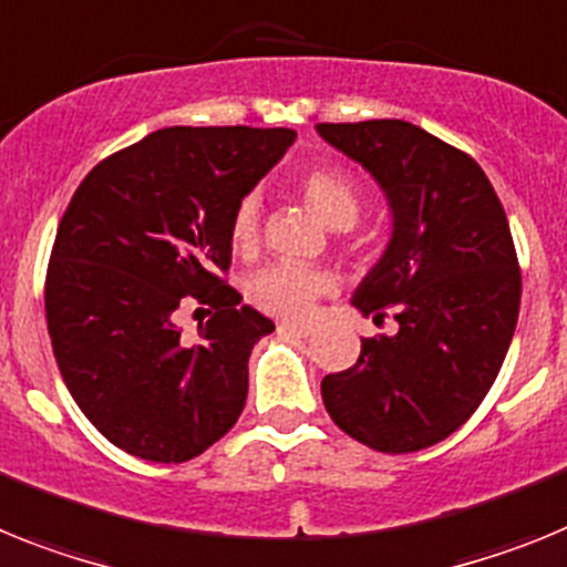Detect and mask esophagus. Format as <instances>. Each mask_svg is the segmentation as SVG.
Masks as SVG:
<instances>
[{"instance_id":"1","label":"esophagus","mask_w":567,"mask_h":567,"mask_svg":"<svg viewBox=\"0 0 567 567\" xmlns=\"http://www.w3.org/2000/svg\"><path fill=\"white\" fill-rule=\"evenodd\" d=\"M277 328H279V331H282V333H293V337H299V339L311 337V333H313L311 324H305V322H279Z\"/></svg>"}]
</instances>
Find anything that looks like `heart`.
Instances as JSON below:
<instances>
[{
  "label": "heart",
  "instance_id": "1",
  "mask_svg": "<svg viewBox=\"0 0 567 567\" xmlns=\"http://www.w3.org/2000/svg\"><path fill=\"white\" fill-rule=\"evenodd\" d=\"M299 194L305 205L322 219L328 228L344 230L357 225L362 214V190L357 182L342 171L333 167H313L299 179ZM259 216H262V202L259 194H245L236 202L230 214V245L239 254H250L259 243ZM333 288L331 277L322 270L305 268L293 262L265 265L248 279V299L265 313L274 317L299 319L311 311L322 293Z\"/></svg>",
  "mask_w": 567,
  "mask_h": 567
}]
</instances>
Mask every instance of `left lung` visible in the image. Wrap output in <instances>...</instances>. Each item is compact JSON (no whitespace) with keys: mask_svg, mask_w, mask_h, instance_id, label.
I'll return each mask as SVG.
<instances>
[{"mask_svg":"<svg viewBox=\"0 0 567 567\" xmlns=\"http://www.w3.org/2000/svg\"><path fill=\"white\" fill-rule=\"evenodd\" d=\"M319 136L382 185L385 256L353 293L373 322L348 371L322 379L331 420L382 454L422 451L465 425L494 385L519 317L522 274L508 216L465 151L402 120L322 122Z\"/></svg>","mask_w":567,"mask_h":567,"instance_id":"left-lung-1","label":"left lung"}]
</instances>
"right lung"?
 <instances>
[{
    "instance_id": "obj_1",
    "label": "right lung",
    "mask_w": 567,
    "mask_h": 567,
    "mask_svg": "<svg viewBox=\"0 0 567 567\" xmlns=\"http://www.w3.org/2000/svg\"><path fill=\"white\" fill-rule=\"evenodd\" d=\"M288 127H162L82 179L45 277L53 357L91 425L147 462H188L236 425L274 322L225 282L230 214ZM208 312L194 343L182 310ZM195 312V313H196Z\"/></svg>"
}]
</instances>
